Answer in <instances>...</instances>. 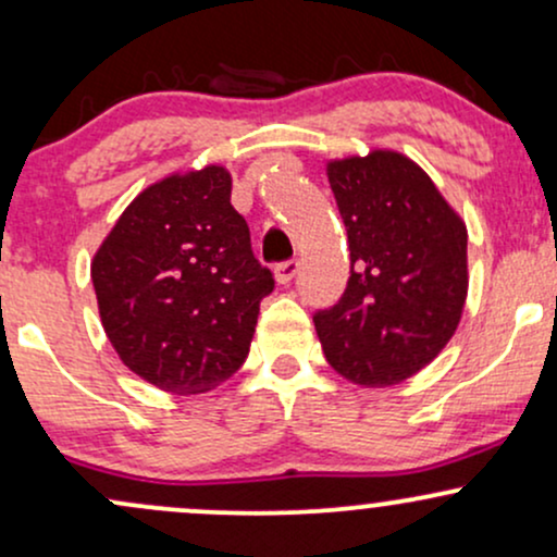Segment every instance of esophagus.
Segmentation results:
<instances>
[{
  "mask_svg": "<svg viewBox=\"0 0 557 557\" xmlns=\"http://www.w3.org/2000/svg\"><path fill=\"white\" fill-rule=\"evenodd\" d=\"M298 261L296 259H287V261H280L277 267H274V277H277V283L280 285H287L290 283L293 277H296L298 274Z\"/></svg>",
  "mask_w": 557,
  "mask_h": 557,
  "instance_id": "34e87169",
  "label": "esophagus"
}]
</instances>
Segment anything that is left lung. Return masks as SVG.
I'll return each instance as SVG.
<instances>
[{"mask_svg": "<svg viewBox=\"0 0 557 557\" xmlns=\"http://www.w3.org/2000/svg\"><path fill=\"white\" fill-rule=\"evenodd\" d=\"M348 230L350 277L314 324L330 367L363 387L424 369L461 322L469 233L424 170L398 151L327 164Z\"/></svg>", "mask_w": 557, "mask_h": 557, "instance_id": "1", "label": "left lung"}]
</instances>
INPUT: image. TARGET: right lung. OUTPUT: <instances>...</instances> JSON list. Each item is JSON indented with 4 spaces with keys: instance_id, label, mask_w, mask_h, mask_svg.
<instances>
[{
    "instance_id": "right-lung-1",
    "label": "right lung",
    "mask_w": 557,
    "mask_h": 557,
    "mask_svg": "<svg viewBox=\"0 0 557 557\" xmlns=\"http://www.w3.org/2000/svg\"><path fill=\"white\" fill-rule=\"evenodd\" d=\"M209 164L133 198L91 261L99 317L131 372L177 395L207 393L240 369L274 277Z\"/></svg>"
}]
</instances>
